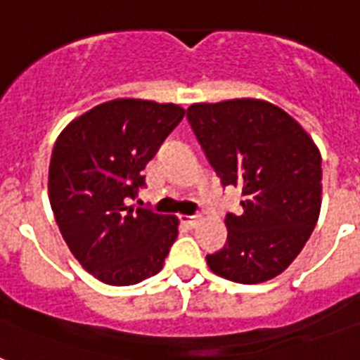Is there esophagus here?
I'll use <instances>...</instances> for the list:
<instances>
[{"label": "esophagus", "mask_w": 360, "mask_h": 360, "mask_svg": "<svg viewBox=\"0 0 360 360\" xmlns=\"http://www.w3.org/2000/svg\"><path fill=\"white\" fill-rule=\"evenodd\" d=\"M179 220H181V224H185L186 228H194V226H196V222H198V217H179Z\"/></svg>", "instance_id": "obj_1"}]
</instances>
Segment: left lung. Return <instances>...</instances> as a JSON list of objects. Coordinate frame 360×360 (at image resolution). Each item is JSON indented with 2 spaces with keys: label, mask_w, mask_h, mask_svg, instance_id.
<instances>
[{
  "label": "left lung",
  "mask_w": 360,
  "mask_h": 360,
  "mask_svg": "<svg viewBox=\"0 0 360 360\" xmlns=\"http://www.w3.org/2000/svg\"><path fill=\"white\" fill-rule=\"evenodd\" d=\"M186 120L220 185L243 194V214H226L228 240L207 265L239 284L278 276L318 222V147L284 110L256 98L192 104Z\"/></svg>",
  "instance_id": "obj_1"
}]
</instances>
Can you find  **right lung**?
<instances>
[{"instance_id": "right-lung-1", "label": "right lung", "mask_w": 360, "mask_h": 360, "mask_svg": "<svg viewBox=\"0 0 360 360\" xmlns=\"http://www.w3.org/2000/svg\"><path fill=\"white\" fill-rule=\"evenodd\" d=\"M185 110L117 98L80 115L56 141L48 194L65 243L104 284L130 285L157 274L177 237L179 220L132 207L146 185L141 169Z\"/></svg>"}]
</instances>
